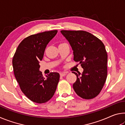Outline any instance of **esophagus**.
<instances>
[{
	"instance_id": "34e87169",
	"label": "esophagus",
	"mask_w": 125,
	"mask_h": 125,
	"mask_svg": "<svg viewBox=\"0 0 125 125\" xmlns=\"http://www.w3.org/2000/svg\"><path fill=\"white\" fill-rule=\"evenodd\" d=\"M67 74V72H61L60 73V75L61 77H63V76L66 75Z\"/></svg>"
}]
</instances>
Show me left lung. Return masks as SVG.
<instances>
[{"mask_svg":"<svg viewBox=\"0 0 125 125\" xmlns=\"http://www.w3.org/2000/svg\"><path fill=\"white\" fill-rule=\"evenodd\" d=\"M61 32L70 43L74 59L83 68L73 84L75 92L82 98H94L104 86L107 78V54L104 43L98 38L85 31L62 30Z\"/></svg>","mask_w":125,"mask_h":125,"instance_id":"left-lung-1","label":"left lung"}]
</instances>
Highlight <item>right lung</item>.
Listing matches in <instances>:
<instances>
[{
	"label": "right lung",
	"mask_w": 125,
	"mask_h": 125,
	"mask_svg": "<svg viewBox=\"0 0 125 125\" xmlns=\"http://www.w3.org/2000/svg\"><path fill=\"white\" fill-rule=\"evenodd\" d=\"M57 32L45 31L26 37L19 45L13 57L15 77L22 93L33 102H47L56 92L60 74L50 73L45 79L39 71V63L47 45Z\"/></svg>",
	"instance_id": "1"
}]
</instances>
